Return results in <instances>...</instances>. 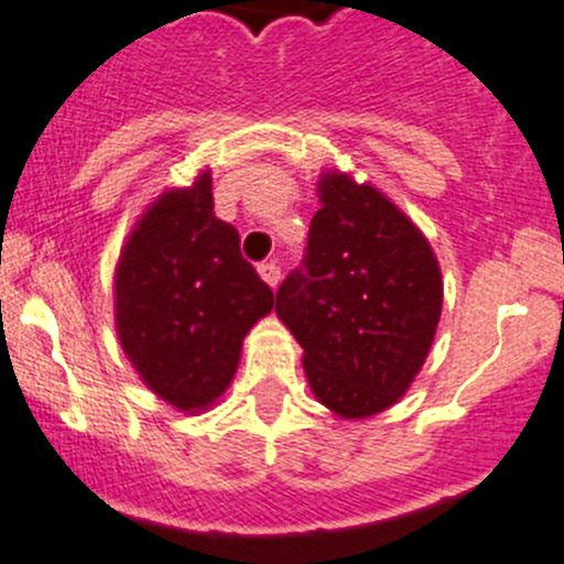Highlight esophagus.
<instances>
[{"label":"esophagus","instance_id":"1","mask_svg":"<svg viewBox=\"0 0 564 564\" xmlns=\"http://www.w3.org/2000/svg\"><path fill=\"white\" fill-rule=\"evenodd\" d=\"M259 275L264 278L272 289H275L278 283H281V267H278L275 261H264V264H259Z\"/></svg>","mask_w":564,"mask_h":564}]
</instances>
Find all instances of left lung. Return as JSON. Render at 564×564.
Instances as JSON below:
<instances>
[{
    "label": "left lung",
    "instance_id": "obj_1",
    "mask_svg": "<svg viewBox=\"0 0 564 564\" xmlns=\"http://www.w3.org/2000/svg\"><path fill=\"white\" fill-rule=\"evenodd\" d=\"M300 267L275 311L305 349L316 399L344 419L391 408L427 358L444 303L438 261L419 228L369 184L319 182Z\"/></svg>",
    "mask_w": 564,
    "mask_h": 564
}]
</instances>
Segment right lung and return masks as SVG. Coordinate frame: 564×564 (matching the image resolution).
Returning a JSON list of instances; mask_svg holds the SVG:
<instances>
[{
    "label": "right lung",
    "mask_w": 564,
    "mask_h": 564,
    "mask_svg": "<svg viewBox=\"0 0 564 564\" xmlns=\"http://www.w3.org/2000/svg\"><path fill=\"white\" fill-rule=\"evenodd\" d=\"M272 289L215 217L209 173L165 193L131 231L115 272V322L145 386L182 410L215 402Z\"/></svg>",
    "instance_id": "add662e5"
}]
</instances>
